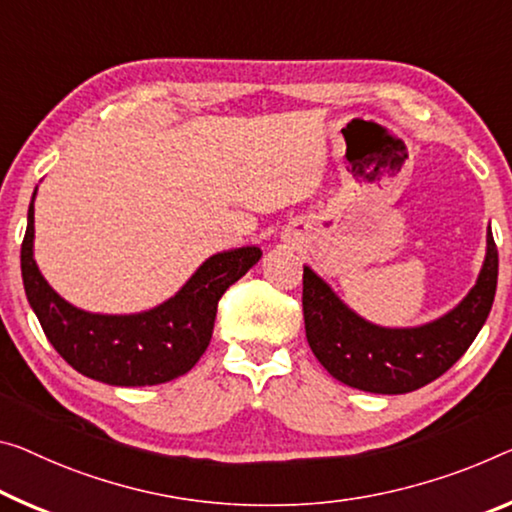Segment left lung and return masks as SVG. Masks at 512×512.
<instances>
[{"label": "left lung", "mask_w": 512, "mask_h": 512, "mask_svg": "<svg viewBox=\"0 0 512 512\" xmlns=\"http://www.w3.org/2000/svg\"><path fill=\"white\" fill-rule=\"evenodd\" d=\"M499 254L487 231L474 288L444 316L419 327H382L361 318L329 283L304 265L306 341L338 382L371 393H410L444 375L481 332L497 293Z\"/></svg>", "instance_id": "left-lung-1"}]
</instances>
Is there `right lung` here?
Masks as SVG:
<instances>
[{"mask_svg":"<svg viewBox=\"0 0 512 512\" xmlns=\"http://www.w3.org/2000/svg\"><path fill=\"white\" fill-rule=\"evenodd\" d=\"M38 190V187H36ZM34 196L20 249L22 283L47 341L77 373L112 387H151L192 371L206 352L217 302L261 261L258 247L212 254L174 297L139 313H91L66 302L34 258Z\"/></svg>","mask_w":512,"mask_h":512,"instance_id":"1","label":"right lung"}]
</instances>
